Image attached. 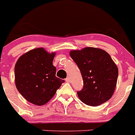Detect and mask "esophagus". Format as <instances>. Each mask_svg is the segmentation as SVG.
<instances>
[{
  "mask_svg": "<svg viewBox=\"0 0 135 135\" xmlns=\"http://www.w3.org/2000/svg\"><path fill=\"white\" fill-rule=\"evenodd\" d=\"M65 81H66V82H68V83H69V82H70V77H67V78H66V79H65Z\"/></svg>",
  "mask_w": 135,
  "mask_h": 135,
  "instance_id": "1",
  "label": "esophagus"
}]
</instances>
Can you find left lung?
<instances>
[{
    "mask_svg": "<svg viewBox=\"0 0 135 135\" xmlns=\"http://www.w3.org/2000/svg\"><path fill=\"white\" fill-rule=\"evenodd\" d=\"M70 55L80 70L83 88L77 91L80 99L90 106H98L113 95L118 69L105 51L94 47L74 50Z\"/></svg>",
    "mask_w": 135,
    "mask_h": 135,
    "instance_id": "obj_1",
    "label": "left lung"
}]
</instances>
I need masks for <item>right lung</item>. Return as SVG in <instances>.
Segmentation results:
<instances>
[{"label":"right lung","instance_id":"add662e5","mask_svg":"<svg viewBox=\"0 0 135 135\" xmlns=\"http://www.w3.org/2000/svg\"><path fill=\"white\" fill-rule=\"evenodd\" d=\"M55 53L44 48L30 51L15 65V83L21 95L30 103L42 105L51 99L65 80L57 78L53 65Z\"/></svg>","mask_w":135,"mask_h":135}]
</instances>
